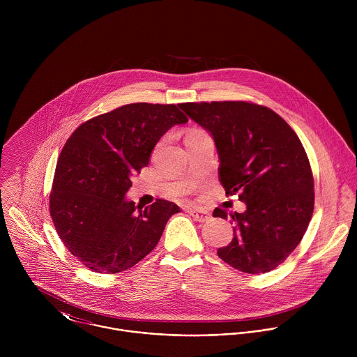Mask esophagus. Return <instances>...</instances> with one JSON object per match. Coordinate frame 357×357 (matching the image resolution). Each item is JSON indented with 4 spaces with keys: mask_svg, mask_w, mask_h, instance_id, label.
<instances>
[{
    "mask_svg": "<svg viewBox=\"0 0 357 357\" xmlns=\"http://www.w3.org/2000/svg\"><path fill=\"white\" fill-rule=\"evenodd\" d=\"M190 214L195 218V221H199V222H204V221L210 220V213L206 210H201V208H191Z\"/></svg>",
    "mask_w": 357,
    "mask_h": 357,
    "instance_id": "1",
    "label": "esophagus"
}]
</instances>
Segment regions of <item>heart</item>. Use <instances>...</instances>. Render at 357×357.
<instances>
[{"instance_id": "1", "label": "heart", "mask_w": 357, "mask_h": 357, "mask_svg": "<svg viewBox=\"0 0 357 357\" xmlns=\"http://www.w3.org/2000/svg\"><path fill=\"white\" fill-rule=\"evenodd\" d=\"M195 130H197V129H195ZM195 130H192V132H195Z\"/></svg>"}]
</instances>
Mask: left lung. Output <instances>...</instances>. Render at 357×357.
I'll return each mask as SVG.
<instances>
[{
	"label": "left lung",
	"mask_w": 357,
	"mask_h": 357,
	"mask_svg": "<svg viewBox=\"0 0 357 357\" xmlns=\"http://www.w3.org/2000/svg\"><path fill=\"white\" fill-rule=\"evenodd\" d=\"M178 107L213 136L225 194L246 204V211L229 213L235 236L217 255L246 273L275 269L298 246L313 213V176L298 136L280 115L255 102ZM213 217L228 213L215 207Z\"/></svg>",
	"instance_id": "obj_1"
}]
</instances>
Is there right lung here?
I'll return each instance as SVG.
<instances>
[{
  "label": "right lung",
  "mask_w": 357,
  "mask_h": 357,
  "mask_svg": "<svg viewBox=\"0 0 357 357\" xmlns=\"http://www.w3.org/2000/svg\"><path fill=\"white\" fill-rule=\"evenodd\" d=\"M188 118L174 104L133 102L78 126L57 159L50 210L68 252L98 273L126 271L151 253L180 207L135 206L125 194L155 144Z\"/></svg>",
  "instance_id": "obj_1"
}]
</instances>
